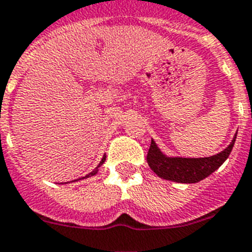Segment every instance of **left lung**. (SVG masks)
I'll list each match as a JSON object with an SVG mask.
<instances>
[{
    "instance_id": "obj_1",
    "label": "left lung",
    "mask_w": 252,
    "mask_h": 252,
    "mask_svg": "<svg viewBox=\"0 0 252 252\" xmlns=\"http://www.w3.org/2000/svg\"><path fill=\"white\" fill-rule=\"evenodd\" d=\"M235 138L237 135H234L230 144L220 154L200 158H168L158 150V144L152 139L147 154V162L160 178L180 183H196L220 168L222 162L229 158Z\"/></svg>"
}]
</instances>
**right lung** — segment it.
Here are the masks:
<instances>
[{
  "instance_id": "1",
  "label": "right lung",
  "mask_w": 252,
  "mask_h": 252,
  "mask_svg": "<svg viewBox=\"0 0 252 252\" xmlns=\"http://www.w3.org/2000/svg\"><path fill=\"white\" fill-rule=\"evenodd\" d=\"M104 161H105V156H104V158H102V160L100 161V164L97 165V168H98V166H101V165L104 164ZM97 168H96V170H94V172H91V173H90V174H87V176H86V177H83V178H88V177L94 176V174H96V173H97Z\"/></svg>"
}]
</instances>
